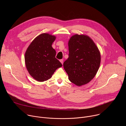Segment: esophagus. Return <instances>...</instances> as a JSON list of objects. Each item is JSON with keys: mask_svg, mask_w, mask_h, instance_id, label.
I'll return each instance as SVG.
<instances>
[{"mask_svg": "<svg viewBox=\"0 0 126 126\" xmlns=\"http://www.w3.org/2000/svg\"><path fill=\"white\" fill-rule=\"evenodd\" d=\"M60 61L61 62V63L63 64V59H61L60 60Z\"/></svg>", "mask_w": 126, "mask_h": 126, "instance_id": "34e87169", "label": "esophagus"}]
</instances>
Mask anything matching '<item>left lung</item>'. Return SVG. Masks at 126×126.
Masks as SVG:
<instances>
[{"instance_id":"8db88e82","label":"left lung","mask_w":126,"mask_h":126,"mask_svg":"<svg viewBox=\"0 0 126 126\" xmlns=\"http://www.w3.org/2000/svg\"><path fill=\"white\" fill-rule=\"evenodd\" d=\"M69 57L63 66L69 80L77 86L89 83L99 68L101 55L98 47L88 36L76 34L68 42Z\"/></svg>"}]
</instances>
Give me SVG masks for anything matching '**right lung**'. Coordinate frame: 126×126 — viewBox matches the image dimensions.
<instances>
[{
  "mask_svg": "<svg viewBox=\"0 0 126 126\" xmlns=\"http://www.w3.org/2000/svg\"><path fill=\"white\" fill-rule=\"evenodd\" d=\"M56 37L43 33L31 43L25 54L26 68L36 80L43 82L50 79L56 70L62 66L55 58L56 51L52 47Z\"/></svg>",
  "mask_w": 126,
  "mask_h": 126,
  "instance_id": "add662e5",
  "label": "right lung"
}]
</instances>
